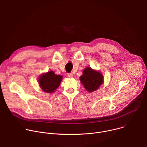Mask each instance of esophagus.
Masks as SVG:
<instances>
[{
    "label": "esophagus",
    "mask_w": 147,
    "mask_h": 147,
    "mask_svg": "<svg viewBox=\"0 0 147 147\" xmlns=\"http://www.w3.org/2000/svg\"><path fill=\"white\" fill-rule=\"evenodd\" d=\"M68 76L69 77V78H73V74H72V73H68Z\"/></svg>",
    "instance_id": "esophagus-1"
}]
</instances>
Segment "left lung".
<instances>
[{
  "instance_id": "1",
  "label": "left lung",
  "mask_w": 147,
  "mask_h": 147,
  "mask_svg": "<svg viewBox=\"0 0 147 147\" xmlns=\"http://www.w3.org/2000/svg\"><path fill=\"white\" fill-rule=\"evenodd\" d=\"M103 76L98 72L91 68H86L80 77V80L84 85L85 89L89 92H92L98 89L103 83Z\"/></svg>"
}]
</instances>
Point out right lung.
Returning <instances> with one entry per match:
<instances>
[{"label": "right lung", "mask_w": 147, "mask_h": 147, "mask_svg": "<svg viewBox=\"0 0 147 147\" xmlns=\"http://www.w3.org/2000/svg\"><path fill=\"white\" fill-rule=\"evenodd\" d=\"M62 79V76L55 75L53 71H49L40 76L39 83L44 92L51 93L59 87Z\"/></svg>", "instance_id": "obj_1"}]
</instances>
